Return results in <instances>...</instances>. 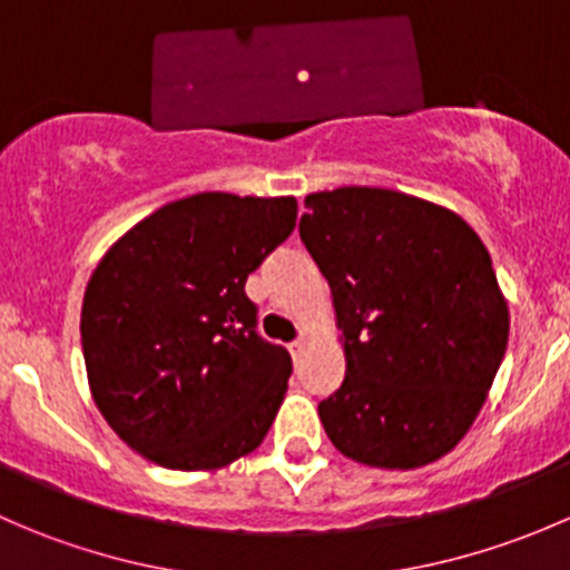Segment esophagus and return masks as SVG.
<instances>
[{
	"label": "esophagus",
	"mask_w": 570,
	"mask_h": 570,
	"mask_svg": "<svg viewBox=\"0 0 570 570\" xmlns=\"http://www.w3.org/2000/svg\"><path fill=\"white\" fill-rule=\"evenodd\" d=\"M306 347H308V338L301 336V338H297V342L289 344V353L297 358V355H303V350H306Z\"/></svg>",
	"instance_id": "esophagus-1"
}]
</instances>
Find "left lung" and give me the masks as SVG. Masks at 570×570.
I'll return each mask as SVG.
<instances>
[{
	"instance_id": "left-lung-1",
	"label": "left lung",
	"mask_w": 570,
	"mask_h": 570,
	"mask_svg": "<svg viewBox=\"0 0 570 570\" xmlns=\"http://www.w3.org/2000/svg\"><path fill=\"white\" fill-rule=\"evenodd\" d=\"M301 239L331 284L342 386L320 402L327 439L377 469L455 450L508 350L491 253L452 209L381 187L312 193Z\"/></svg>"
}]
</instances>
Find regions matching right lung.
Returning <instances> with one entry per match:
<instances>
[{
  "mask_svg": "<svg viewBox=\"0 0 570 570\" xmlns=\"http://www.w3.org/2000/svg\"><path fill=\"white\" fill-rule=\"evenodd\" d=\"M295 220L292 195L198 193L105 253L82 301L85 370L96 407L137 455L212 471L262 444L292 358L256 333L245 281Z\"/></svg>",
  "mask_w": 570,
  "mask_h": 570,
  "instance_id": "right-lung-1",
  "label": "right lung"
}]
</instances>
